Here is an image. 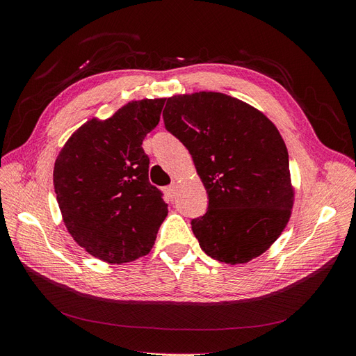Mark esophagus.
<instances>
[{"mask_svg":"<svg viewBox=\"0 0 356 356\" xmlns=\"http://www.w3.org/2000/svg\"><path fill=\"white\" fill-rule=\"evenodd\" d=\"M165 191H166L168 197H169L170 200H174L175 196H177V186H175V184H170V186H168V187L165 188Z\"/></svg>","mask_w":356,"mask_h":356,"instance_id":"1","label":"esophagus"}]
</instances>
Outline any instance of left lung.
<instances>
[{"mask_svg":"<svg viewBox=\"0 0 356 356\" xmlns=\"http://www.w3.org/2000/svg\"><path fill=\"white\" fill-rule=\"evenodd\" d=\"M166 131L182 143L208 193V209L191 220L202 250L239 264L263 254L293 208L288 149L268 118L217 92L172 96Z\"/></svg>","mask_w":356,"mask_h":356,"instance_id":"8db88e82","label":"left lung"}]
</instances>
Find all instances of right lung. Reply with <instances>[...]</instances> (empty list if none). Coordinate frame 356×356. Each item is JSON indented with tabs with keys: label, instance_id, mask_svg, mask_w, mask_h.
Wrapping results in <instances>:
<instances>
[{
	"label": "right lung",
	"instance_id": "add662e5",
	"mask_svg": "<svg viewBox=\"0 0 356 356\" xmlns=\"http://www.w3.org/2000/svg\"><path fill=\"white\" fill-rule=\"evenodd\" d=\"M165 101H132L104 122L93 118L56 159L53 184L63 222L99 260L120 264L147 255L166 218L168 204L149 184V157L143 148Z\"/></svg>",
	"mask_w": 356,
	"mask_h": 356
}]
</instances>
